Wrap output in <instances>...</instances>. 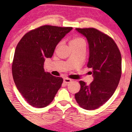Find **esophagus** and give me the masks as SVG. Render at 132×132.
I'll use <instances>...</instances> for the list:
<instances>
[{"instance_id": "34e87169", "label": "esophagus", "mask_w": 132, "mask_h": 132, "mask_svg": "<svg viewBox=\"0 0 132 132\" xmlns=\"http://www.w3.org/2000/svg\"><path fill=\"white\" fill-rule=\"evenodd\" d=\"M63 82H64V83H65V84H67L70 83V82H71V80L70 79V78H64V80H63Z\"/></svg>"}]
</instances>
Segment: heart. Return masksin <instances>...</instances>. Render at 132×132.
Listing matches in <instances>:
<instances>
[{
    "label": "heart",
    "instance_id": "1",
    "mask_svg": "<svg viewBox=\"0 0 132 132\" xmlns=\"http://www.w3.org/2000/svg\"><path fill=\"white\" fill-rule=\"evenodd\" d=\"M82 42H84L83 39H82V38H75L70 42V46H73V45H77V44L80 43Z\"/></svg>",
    "mask_w": 132,
    "mask_h": 132
}]
</instances>
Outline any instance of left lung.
<instances>
[{
	"label": "left lung",
	"mask_w": 132,
	"mask_h": 132,
	"mask_svg": "<svg viewBox=\"0 0 132 132\" xmlns=\"http://www.w3.org/2000/svg\"><path fill=\"white\" fill-rule=\"evenodd\" d=\"M87 39L89 57L87 67L93 69V81H80V89L75 97L81 107L94 110L111 98L121 76V55L114 40L94 28L75 29Z\"/></svg>",
	"instance_id": "8db88e82"
}]
</instances>
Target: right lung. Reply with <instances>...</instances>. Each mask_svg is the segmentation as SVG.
I'll use <instances>...</instances> for the list:
<instances>
[{
  "label": "right lung",
  "instance_id": "obj_1",
  "mask_svg": "<svg viewBox=\"0 0 132 132\" xmlns=\"http://www.w3.org/2000/svg\"><path fill=\"white\" fill-rule=\"evenodd\" d=\"M72 27L44 25L23 36L16 47L12 65L13 80L26 102L43 108L53 101L63 79L44 70L45 59L51 58L57 44Z\"/></svg>",
  "mask_w": 132,
  "mask_h": 132
}]
</instances>
